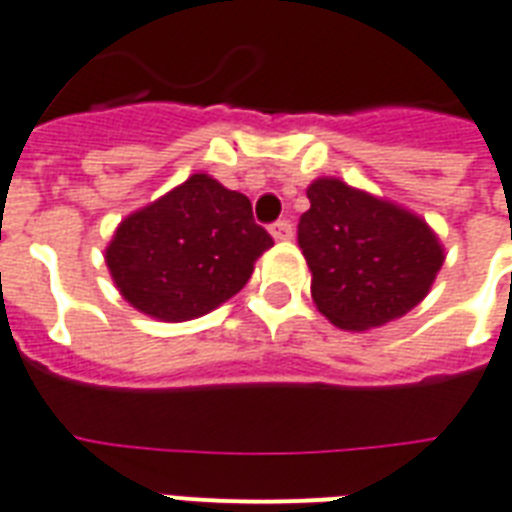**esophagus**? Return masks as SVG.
Wrapping results in <instances>:
<instances>
[{
  "label": "esophagus",
  "mask_w": 512,
  "mask_h": 512,
  "mask_svg": "<svg viewBox=\"0 0 512 512\" xmlns=\"http://www.w3.org/2000/svg\"><path fill=\"white\" fill-rule=\"evenodd\" d=\"M271 236H274L276 241H287V238H293V225H290L287 219H279V222L271 225Z\"/></svg>",
  "instance_id": "1"
}]
</instances>
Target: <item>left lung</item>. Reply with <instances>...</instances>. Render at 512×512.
Here are the masks:
<instances>
[{
	"label": "left lung",
	"instance_id": "1",
	"mask_svg": "<svg viewBox=\"0 0 512 512\" xmlns=\"http://www.w3.org/2000/svg\"><path fill=\"white\" fill-rule=\"evenodd\" d=\"M306 198L298 246L314 304L336 328H380L426 298L445 249L418 214L328 176L312 181Z\"/></svg>",
	"mask_w": 512,
	"mask_h": 512
}]
</instances>
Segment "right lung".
Returning a JSON list of instances; mask_svg holds the SVG:
<instances>
[{"mask_svg": "<svg viewBox=\"0 0 512 512\" xmlns=\"http://www.w3.org/2000/svg\"><path fill=\"white\" fill-rule=\"evenodd\" d=\"M268 246L274 238L255 225L249 198L195 173L121 219L105 263L127 304L184 323L233 298Z\"/></svg>", "mask_w": 512, "mask_h": 512, "instance_id": "obj_1", "label": "right lung"}]
</instances>
